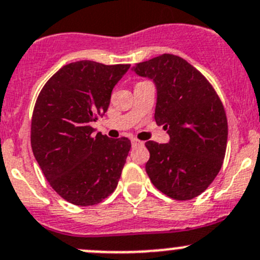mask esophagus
Wrapping results in <instances>:
<instances>
[{
    "label": "esophagus",
    "mask_w": 260,
    "mask_h": 260,
    "mask_svg": "<svg viewBox=\"0 0 260 260\" xmlns=\"http://www.w3.org/2000/svg\"><path fill=\"white\" fill-rule=\"evenodd\" d=\"M131 144H133L134 148H136V146H143L144 141H141V140H139V139L134 138V139H131Z\"/></svg>",
    "instance_id": "obj_1"
}]
</instances>
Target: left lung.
I'll return each mask as SVG.
<instances>
[{"label": "left lung", "mask_w": 260, "mask_h": 260, "mask_svg": "<svg viewBox=\"0 0 260 260\" xmlns=\"http://www.w3.org/2000/svg\"><path fill=\"white\" fill-rule=\"evenodd\" d=\"M134 71L155 83L154 119L171 138L168 144L145 143L151 183L178 201L200 196L225 158L228 119L220 97L206 77L178 55L161 54L135 64Z\"/></svg>", "instance_id": "left-lung-1"}]
</instances>
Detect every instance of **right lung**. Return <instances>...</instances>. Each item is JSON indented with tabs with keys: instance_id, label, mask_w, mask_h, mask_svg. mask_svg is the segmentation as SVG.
Segmentation results:
<instances>
[{
	"instance_id": "obj_1",
	"label": "right lung",
	"mask_w": 260,
	"mask_h": 260,
	"mask_svg": "<svg viewBox=\"0 0 260 260\" xmlns=\"http://www.w3.org/2000/svg\"><path fill=\"white\" fill-rule=\"evenodd\" d=\"M130 64L79 60L44 84L31 119V149L51 188L77 206H93L117 187L131 148L127 138L93 135L115 84Z\"/></svg>"
}]
</instances>
